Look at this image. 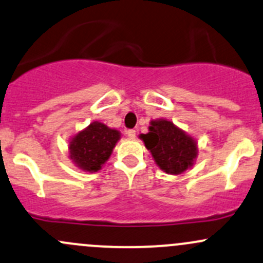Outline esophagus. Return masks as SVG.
Returning a JSON list of instances; mask_svg holds the SVG:
<instances>
[{
	"label": "esophagus",
	"instance_id": "1",
	"mask_svg": "<svg viewBox=\"0 0 263 263\" xmlns=\"http://www.w3.org/2000/svg\"><path fill=\"white\" fill-rule=\"evenodd\" d=\"M126 134H127V136L129 137V139H135V137H136V131H135V129H128Z\"/></svg>",
	"mask_w": 263,
	"mask_h": 263
}]
</instances>
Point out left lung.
<instances>
[{
  "instance_id": "left-lung-1",
  "label": "left lung",
  "mask_w": 263,
  "mask_h": 263,
  "mask_svg": "<svg viewBox=\"0 0 263 263\" xmlns=\"http://www.w3.org/2000/svg\"><path fill=\"white\" fill-rule=\"evenodd\" d=\"M146 148L164 173L179 175L193 167L198 157V143L171 121L153 120L148 132L141 135Z\"/></svg>"
}]
</instances>
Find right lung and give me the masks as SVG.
Returning <instances> with one entry per match:
<instances>
[{
	"mask_svg": "<svg viewBox=\"0 0 263 263\" xmlns=\"http://www.w3.org/2000/svg\"><path fill=\"white\" fill-rule=\"evenodd\" d=\"M121 139V132L95 121L69 141V159L77 167L97 173L107 162Z\"/></svg>",
	"mask_w": 263,
	"mask_h": 263,
	"instance_id": "1",
	"label": "right lung"
}]
</instances>
